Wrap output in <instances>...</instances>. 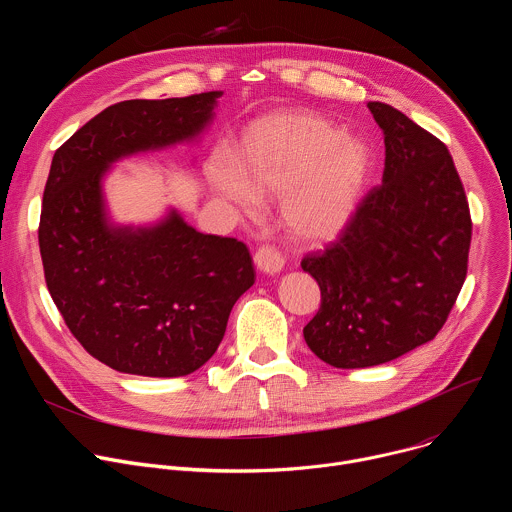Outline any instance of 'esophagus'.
<instances>
[{
  "instance_id": "obj_1",
  "label": "esophagus",
  "mask_w": 512,
  "mask_h": 512,
  "mask_svg": "<svg viewBox=\"0 0 512 512\" xmlns=\"http://www.w3.org/2000/svg\"><path fill=\"white\" fill-rule=\"evenodd\" d=\"M255 265L259 271H263L267 275H277L283 271L285 261L279 251H275L271 247H259L255 253Z\"/></svg>"
}]
</instances>
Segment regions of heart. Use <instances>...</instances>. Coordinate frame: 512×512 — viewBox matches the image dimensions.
I'll return each instance as SVG.
<instances>
[{
  "instance_id": "heart-1",
  "label": "heart",
  "mask_w": 512,
  "mask_h": 512,
  "mask_svg": "<svg viewBox=\"0 0 512 512\" xmlns=\"http://www.w3.org/2000/svg\"><path fill=\"white\" fill-rule=\"evenodd\" d=\"M373 172V152L360 137L324 117L287 109L249 123L233 160L212 154V190L243 214L279 200V225L306 247L340 239L358 214Z\"/></svg>"
}]
</instances>
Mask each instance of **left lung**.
Instances as JSON below:
<instances>
[{"mask_svg": "<svg viewBox=\"0 0 512 512\" xmlns=\"http://www.w3.org/2000/svg\"><path fill=\"white\" fill-rule=\"evenodd\" d=\"M367 107L385 137L383 186L338 243L302 261L322 291L304 338L336 369L377 367L433 340L464 285L472 239L446 145L387 103Z\"/></svg>", "mask_w": 512, "mask_h": 512, "instance_id": "obj_1", "label": "left lung"}]
</instances>
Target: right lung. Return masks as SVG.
<instances>
[{
    "mask_svg": "<svg viewBox=\"0 0 512 512\" xmlns=\"http://www.w3.org/2000/svg\"><path fill=\"white\" fill-rule=\"evenodd\" d=\"M223 91L107 107L56 150L40 214V255L68 330L107 367L184 377L221 344L235 302L255 283L249 249L204 235L168 206L145 225L115 223L111 168L200 141Z\"/></svg>",
    "mask_w": 512,
    "mask_h": 512,
    "instance_id": "right-lung-1",
    "label": "right lung"
}]
</instances>
